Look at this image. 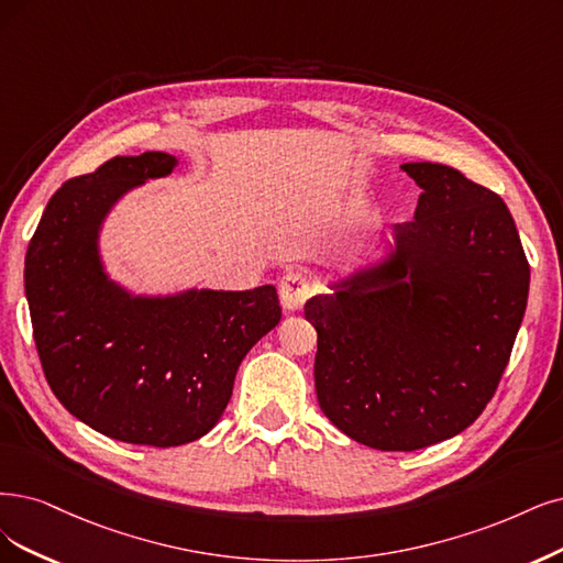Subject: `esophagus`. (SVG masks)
<instances>
[{"instance_id":"esophagus-1","label":"esophagus","mask_w":563,"mask_h":563,"mask_svg":"<svg viewBox=\"0 0 563 563\" xmlns=\"http://www.w3.org/2000/svg\"><path fill=\"white\" fill-rule=\"evenodd\" d=\"M278 292L283 308L289 310V313H295V310H299L310 297H313V283L306 276V271L292 268L280 278Z\"/></svg>"}]
</instances>
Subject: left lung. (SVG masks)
<instances>
[{
  "label": "left lung",
  "instance_id": "left-lung-1",
  "mask_svg": "<svg viewBox=\"0 0 563 563\" xmlns=\"http://www.w3.org/2000/svg\"><path fill=\"white\" fill-rule=\"evenodd\" d=\"M422 187L391 255L303 306L318 331L316 391L352 441L385 452L471 427L508 366L529 262L508 206L445 164L408 162Z\"/></svg>",
  "mask_w": 563,
  "mask_h": 563
}]
</instances>
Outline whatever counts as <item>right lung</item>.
<instances>
[{
    "label": "right lung",
    "instance_id": "obj_1",
    "mask_svg": "<svg viewBox=\"0 0 563 563\" xmlns=\"http://www.w3.org/2000/svg\"><path fill=\"white\" fill-rule=\"evenodd\" d=\"M176 157H113L51 197L25 257V295L46 380L74 418L109 439L176 448L211 431L236 371L280 322L274 285L132 297L103 274L97 239L132 187Z\"/></svg>",
    "mask_w": 563,
    "mask_h": 563
}]
</instances>
